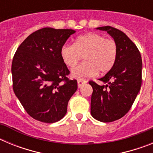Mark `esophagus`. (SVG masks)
Here are the masks:
<instances>
[{
	"mask_svg": "<svg viewBox=\"0 0 153 153\" xmlns=\"http://www.w3.org/2000/svg\"><path fill=\"white\" fill-rule=\"evenodd\" d=\"M87 83V81L84 79H79L77 80V83H78V87H81L82 86H83L84 84Z\"/></svg>",
	"mask_w": 153,
	"mask_h": 153,
	"instance_id": "esophagus-1",
	"label": "esophagus"
}]
</instances>
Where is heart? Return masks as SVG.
<instances>
[{"mask_svg": "<svg viewBox=\"0 0 153 153\" xmlns=\"http://www.w3.org/2000/svg\"><path fill=\"white\" fill-rule=\"evenodd\" d=\"M60 54L63 63L70 68L75 67L83 55L85 61L72 70L73 76L80 78L94 76L97 71L109 72L117 61L118 47L112 39L90 33L78 36L74 44H63Z\"/></svg>", "mask_w": 153, "mask_h": 153, "instance_id": "b5f03b06", "label": "heart"}]
</instances>
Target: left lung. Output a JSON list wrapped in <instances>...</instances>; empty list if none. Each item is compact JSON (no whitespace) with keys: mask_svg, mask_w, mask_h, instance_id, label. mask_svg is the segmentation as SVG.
Listing matches in <instances>:
<instances>
[{"mask_svg":"<svg viewBox=\"0 0 153 153\" xmlns=\"http://www.w3.org/2000/svg\"><path fill=\"white\" fill-rule=\"evenodd\" d=\"M97 29L107 31L113 37L118 56L113 68L99 79L106 85L89 81L93 87L90 111L96 120L110 123L122 118L132 107L141 87L143 62L136 44L123 32L110 26Z\"/></svg>","mask_w":153,"mask_h":153,"instance_id":"obj_1","label":"left lung"}]
</instances>
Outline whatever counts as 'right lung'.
<instances>
[{
    "instance_id": "1",
    "label": "right lung",
    "mask_w": 153,
    "mask_h": 153,
    "mask_svg": "<svg viewBox=\"0 0 153 153\" xmlns=\"http://www.w3.org/2000/svg\"><path fill=\"white\" fill-rule=\"evenodd\" d=\"M74 33L72 29L42 28L29 35L13 56V92L27 113L40 122L61 120L77 90V81L67 77L70 70L60 54Z\"/></svg>"
}]
</instances>
